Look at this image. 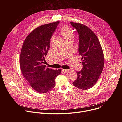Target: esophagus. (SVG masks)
I'll use <instances>...</instances> for the list:
<instances>
[{
    "label": "esophagus",
    "instance_id": "obj_1",
    "mask_svg": "<svg viewBox=\"0 0 122 122\" xmlns=\"http://www.w3.org/2000/svg\"><path fill=\"white\" fill-rule=\"evenodd\" d=\"M62 70L65 72H67V71H68L69 70V69H62Z\"/></svg>",
    "mask_w": 122,
    "mask_h": 122
}]
</instances>
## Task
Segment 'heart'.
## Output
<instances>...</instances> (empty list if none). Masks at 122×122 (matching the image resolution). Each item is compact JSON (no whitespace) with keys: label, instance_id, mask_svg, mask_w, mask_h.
Segmentation results:
<instances>
[{"label":"heart","instance_id":"obj_1","mask_svg":"<svg viewBox=\"0 0 122 122\" xmlns=\"http://www.w3.org/2000/svg\"><path fill=\"white\" fill-rule=\"evenodd\" d=\"M61 33L65 40H67L71 38H74V31L71 27L67 26L63 27L61 29Z\"/></svg>","mask_w":122,"mask_h":122}]
</instances>
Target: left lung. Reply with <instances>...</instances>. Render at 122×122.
Returning a JSON list of instances; mask_svg holds the SVG:
<instances>
[{
	"label": "left lung",
	"instance_id": "obj_1",
	"mask_svg": "<svg viewBox=\"0 0 122 122\" xmlns=\"http://www.w3.org/2000/svg\"><path fill=\"white\" fill-rule=\"evenodd\" d=\"M79 35V54L81 55L82 68L77 71V78L73 85L80 89L92 88L97 81L104 65L102 47L96 34L87 26L71 22Z\"/></svg>",
	"mask_w": 122,
	"mask_h": 122
}]
</instances>
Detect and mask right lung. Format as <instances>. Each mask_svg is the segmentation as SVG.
I'll return each mask as SVG.
<instances>
[{
  "label": "right lung",
  "mask_w": 122,
  "mask_h": 122,
  "mask_svg": "<svg viewBox=\"0 0 122 122\" xmlns=\"http://www.w3.org/2000/svg\"><path fill=\"white\" fill-rule=\"evenodd\" d=\"M59 21L45 24L35 29L25 39L20 57L23 76L31 87L39 93H46L56 85L55 79L61 69L46 68L44 56L50 48L51 39Z\"/></svg>",
  "instance_id": "1"
}]
</instances>
